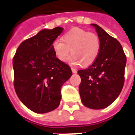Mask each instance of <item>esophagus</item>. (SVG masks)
<instances>
[{"label": "esophagus", "instance_id": "1", "mask_svg": "<svg viewBox=\"0 0 135 135\" xmlns=\"http://www.w3.org/2000/svg\"><path fill=\"white\" fill-rule=\"evenodd\" d=\"M71 70H72V72L73 73H77V70L75 68H71Z\"/></svg>", "mask_w": 135, "mask_h": 135}]
</instances>
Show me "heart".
I'll list each match as a JSON object with an SVG mask.
<instances>
[{
    "mask_svg": "<svg viewBox=\"0 0 135 135\" xmlns=\"http://www.w3.org/2000/svg\"><path fill=\"white\" fill-rule=\"evenodd\" d=\"M52 47L55 56L61 61H65L70 52L69 62L72 65L88 66L95 61L100 48V39L95 33L84 29L74 28L62 38H56Z\"/></svg>",
    "mask_w": 135,
    "mask_h": 135,
    "instance_id": "b5f03b06",
    "label": "heart"
}]
</instances>
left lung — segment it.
Wrapping results in <instances>:
<instances>
[{"instance_id":"8db88e82","label":"left lung","mask_w":135,"mask_h":135,"mask_svg":"<svg viewBox=\"0 0 135 135\" xmlns=\"http://www.w3.org/2000/svg\"><path fill=\"white\" fill-rule=\"evenodd\" d=\"M100 39L98 57L90 66L80 70L79 92L83 104L95 110L104 109L117 99L124 83L127 58L121 44L97 24Z\"/></svg>"}]
</instances>
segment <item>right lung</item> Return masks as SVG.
<instances>
[{
  "mask_svg": "<svg viewBox=\"0 0 135 135\" xmlns=\"http://www.w3.org/2000/svg\"><path fill=\"white\" fill-rule=\"evenodd\" d=\"M62 30L60 27L40 30L21 42L13 59L16 94L36 113H46L59 106L62 86L72 75L70 66L57 58L52 47Z\"/></svg>",
  "mask_w": 135,
  "mask_h": 135,
  "instance_id": "obj_1",
  "label": "right lung"
}]
</instances>
